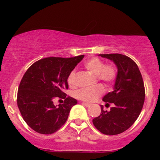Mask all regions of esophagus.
Listing matches in <instances>:
<instances>
[{
    "instance_id": "obj_1",
    "label": "esophagus",
    "mask_w": 160,
    "mask_h": 160,
    "mask_svg": "<svg viewBox=\"0 0 160 160\" xmlns=\"http://www.w3.org/2000/svg\"><path fill=\"white\" fill-rule=\"evenodd\" d=\"M82 105H84V106H86V107H89V106L91 105L90 104H88V103H85V102H82Z\"/></svg>"
}]
</instances>
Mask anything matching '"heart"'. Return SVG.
<instances>
[{"label": "heart", "mask_w": 160, "mask_h": 160, "mask_svg": "<svg viewBox=\"0 0 160 160\" xmlns=\"http://www.w3.org/2000/svg\"><path fill=\"white\" fill-rule=\"evenodd\" d=\"M84 68L96 78L105 86H110L113 83L117 77V69L112 64L104 65L102 60L98 58H91L84 63ZM74 72L70 74L68 82L72 86ZM104 89L102 86H97L92 89H81L76 92V97L80 100L87 102H92L103 94Z\"/></svg>", "instance_id": "heart-1"}]
</instances>
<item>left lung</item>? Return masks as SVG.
I'll return each mask as SVG.
<instances>
[{
  "label": "left lung",
  "instance_id": "obj_1",
  "mask_svg": "<svg viewBox=\"0 0 160 160\" xmlns=\"http://www.w3.org/2000/svg\"><path fill=\"white\" fill-rule=\"evenodd\" d=\"M111 60L117 68L113 91L102 98L106 104H114L111 111H104L92 120L95 128L104 135H118L127 130L140 114L144 102L145 91L142 76L135 62L122 54H100Z\"/></svg>",
  "mask_w": 160,
  "mask_h": 160
}]
</instances>
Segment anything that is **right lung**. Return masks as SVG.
<instances>
[{
	"instance_id": "right-lung-1",
	"label": "right lung",
	"mask_w": 160,
	"mask_h": 160,
	"mask_svg": "<svg viewBox=\"0 0 160 160\" xmlns=\"http://www.w3.org/2000/svg\"><path fill=\"white\" fill-rule=\"evenodd\" d=\"M84 55L73 58L48 57L36 62L27 70L20 82L17 104L25 122L37 132L49 135L65 123L70 111L78 101L64 92L68 78ZM55 97L65 98L55 106Z\"/></svg>"
}]
</instances>
